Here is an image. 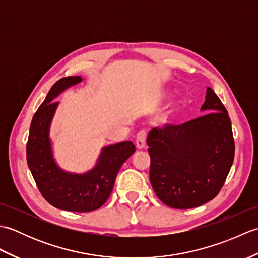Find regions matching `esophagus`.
<instances>
[{"mask_svg":"<svg viewBox=\"0 0 258 258\" xmlns=\"http://www.w3.org/2000/svg\"><path fill=\"white\" fill-rule=\"evenodd\" d=\"M146 131L142 130L140 132L136 134V139H135V144L138 149H144L145 143H146Z\"/></svg>","mask_w":258,"mask_h":258,"instance_id":"1","label":"esophagus"}]
</instances>
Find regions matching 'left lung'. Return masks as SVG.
Segmentation results:
<instances>
[{
	"mask_svg": "<svg viewBox=\"0 0 258 258\" xmlns=\"http://www.w3.org/2000/svg\"><path fill=\"white\" fill-rule=\"evenodd\" d=\"M201 111L208 113L182 125L153 128L147 136L152 187L164 204L174 208L213 200L234 161L231 118L211 87Z\"/></svg>",
	"mask_w": 258,
	"mask_h": 258,
	"instance_id": "obj_1",
	"label": "left lung"
}]
</instances>
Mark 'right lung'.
<instances>
[{"mask_svg": "<svg viewBox=\"0 0 258 258\" xmlns=\"http://www.w3.org/2000/svg\"><path fill=\"white\" fill-rule=\"evenodd\" d=\"M82 80L81 76H69L51 87L32 118L26 160L38 190L50 204L63 211L86 213L107 201L119 168L135 152V145L125 141L103 147L96 165L84 174L65 172L57 165L50 140L51 123L58 106L53 100Z\"/></svg>", "mask_w": 258, "mask_h": 258, "instance_id": "right-lung-1", "label": "right lung"}]
</instances>
